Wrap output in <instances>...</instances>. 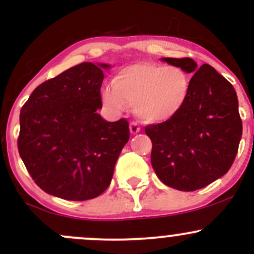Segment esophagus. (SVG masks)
<instances>
[{"instance_id": "34e87169", "label": "esophagus", "mask_w": 254, "mask_h": 254, "mask_svg": "<svg viewBox=\"0 0 254 254\" xmlns=\"http://www.w3.org/2000/svg\"><path fill=\"white\" fill-rule=\"evenodd\" d=\"M140 130L141 129H140V127L137 125V123H130V132H131V134H137V132H140Z\"/></svg>"}]
</instances>
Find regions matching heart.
Instances as JSON below:
<instances>
[{
    "label": "heart",
    "mask_w": 254,
    "mask_h": 254,
    "mask_svg": "<svg viewBox=\"0 0 254 254\" xmlns=\"http://www.w3.org/2000/svg\"><path fill=\"white\" fill-rule=\"evenodd\" d=\"M190 91L191 77L184 68L145 61L120 68L112 87L102 91V99L114 111L134 106L142 122L162 124L183 111Z\"/></svg>",
    "instance_id": "heart-1"
}]
</instances>
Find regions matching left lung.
<instances>
[{"label":"left lung","instance_id":"1","mask_svg":"<svg viewBox=\"0 0 254 254\" xmlns=\"http://www.w3.org/2000/svg\"><path fill=\"white\" fill-rule=\"evenodd\" d=\"M162 60L194 75L183 111L171 122L145 127L152 141L151 163L166 186L193 191L224 176L234 163L242 136L237 94L207 64L198 68L189 58Z\"/></svg>","mask_w":254,"mask_h":254}]
</instances>
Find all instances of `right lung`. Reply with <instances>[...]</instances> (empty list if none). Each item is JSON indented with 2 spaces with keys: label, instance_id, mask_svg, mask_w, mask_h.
<instances>
[{
  "label": "right lung",
  "instance_id": "add662e5",
  "mask_svg": "<svg viewBox=\"0 0 254 254\" xmlns=\"http://www.w3.org/2000/svg\"><path fill=\"white\" fill-rule=\"evenodd\" d=\"M107 64L82 63L37 87L20 109L18 151L45 193L82 201L109 187L130 136L127 119L107 122L101 86Z\"/></svg>",
  "mask_w": 254,
  "mask_h": 254
}]
</instances>
